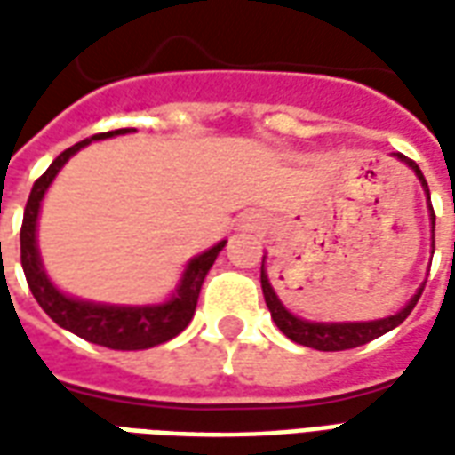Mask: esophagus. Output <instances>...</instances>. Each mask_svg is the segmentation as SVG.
Masks as SVG:
<instances>
[{"label":"esophagus","mask_w":455,"mask_h":455,"mask_svg":"<svg viewBox=\"0 0 455 455\" xmlns=\"http://www.w3.org/2000/svg\"><path fill=\"white\" fill-rule=\"evenodd\" d=\"M248 227H251V228H256V227H258V219H253V224H248Z\"/></svg>","instance_id":"obj_1"}]
</instances>
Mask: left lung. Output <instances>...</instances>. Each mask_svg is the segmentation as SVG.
<instances>
[{"instance_id": "obj_1", "label": "left lung", "mask_w": 455, "mask_h": 455, "mask_svg": "<svg viewBox=\"0 0 455 455\" xmlns=\"http://www.w3.org/2000/svg\"><path fill=\"white\" fill-rule=\"evenodd\" d=\"M395 158L402 160L404 165H410L414 170V175L419 178L421 188H424V195H427V204H429V221H431V256H434V207H431L429 197V185L421 175L419 165L414 160L404 158L402 153H395ZM260 287H263V297H266V305L270 309V316L277 324V329L292 339L299 346H307V348H316V351H346V348H355V346H363V343L372 341L378 336L387 334L395 326H400L410 312L414 309V305L419 302L421 292H424V283L417 287V292L411 295V299L407 305L402 307L400 312L385 316V319H371V322H309V319H302V316H295L290 309H287L280 297L270 285L266 273V256H263V266H260Z\"/></svg>"}]
</instances>
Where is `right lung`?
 I'll list each match as a JSON object with an SVG mask.
<instances>
[{"instance_id":"obj_1","label":"right lung","mask_w":455,"mask_h":455,"mask_svg":"<svg viewBox=\"0 0 455 455\" xmlns=\"http://www.w3.org/2000/svg\"><path fill=\"white\" fill-rule=\"evenodd\" d=\"M136 129H116L107 133H97L92 139H84L75 143L73 148L63 150L58 158L51 163V168L45 170L41 178L34 182V189L28 195L24 209V224H21V267H24L26 283L31 287V295L41 305L45 315L53 319L55 324L63 326L75 336H80L84 341L107 346L114 351H143L153 348L158 343H165L175 339L180 331H185L188 324L195 316L199 290L207 277L209 267L214 266V260L221 253V248L227 246V241H219L204 253L189 258L188 266L180 275V283L172 290V295L165 302L158 305H107V302H90L80 297L65 295L60 287L53 285V280L48 277L38 251V214H41V202L45 192L53 185L55 175L63 170L68 160L84 146H90L92 140L114 139L124 136Z\"/></svg>"}]
</instances>
